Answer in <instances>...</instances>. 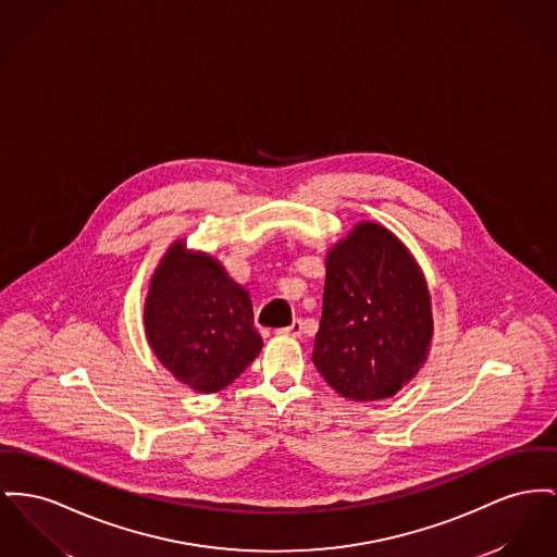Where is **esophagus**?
<instances>
[{
  "label": "esophagus",
  "mask_w": 557,
  "mask_h": 557,
  "mask_svg": "<svg viewBox=\"0 0 557 557\" xmlns=\"http://www.w3.org/2000/svg\"><path fill=\"white\" fill-rule=\"evenodd\" d=\"M277 332H280V334H290V336H300V334H302V320L296 318L290 326L280 327Z\"/></svg>",
  "instance_id": "esophagus-1"
}]
</instances>
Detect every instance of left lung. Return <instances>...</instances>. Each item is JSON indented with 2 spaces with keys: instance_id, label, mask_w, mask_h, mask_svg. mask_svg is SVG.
I'll use <instances>...</instances> for the list:
<instances>
[{
  "instance_id": "8db88e82",
  "label": "left lung",
  "mask_w": 557,
  "mask_h": 557,
  "mask_svg": "<svg viewBox=\"0 0 557 557\" xmlns=\"http://www.w3.org/2000/svg\"><path fill=\"white\" fill-rule=\"evenodd\" d=\"M431 334L425 280L392 231L361 223L330 250L311 360L334 392L392 397L423 366Z\"/></svg>"
}]
</instances>
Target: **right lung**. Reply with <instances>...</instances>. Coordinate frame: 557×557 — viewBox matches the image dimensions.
<instances>
[{
	"label": "right lung",
	"instance_id": "obj_1",
	"mask_svg": "<svg viewBox=\"0 0 557 557\" xmlns=\"http://www.w3.org/2000/svg\"><path fill=\"white\" fill-rule=\"evenodd\" d=\"M145 330L158 360L196 392L227 387L259 356L248 293L206 255L176 244L151 280Z\"/></svg>",
	"mask_w": 557,
	"mask_h": 557
}]
</instances>
